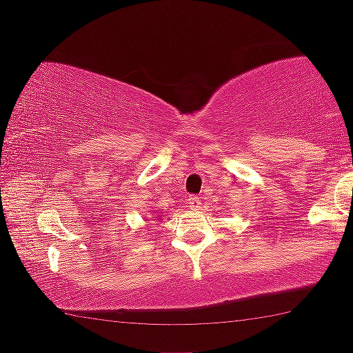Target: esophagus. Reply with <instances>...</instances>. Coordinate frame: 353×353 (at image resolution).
<instances>
[{
    "label": "esophagus",
    "instance_id": "esophagus-1",
    "mask_svg": "<svg viewBox=\"0 0 353 353\" xmlns=\"http://www.w3.org/2000/svg\"><path fill=\"white\" fill-rule=\"evenodd\" d=\"M201 205H202V201L197 196L188 197V207H190L191 210H199Z\"/></svg>",
    "mask_w": 353,
    "mask_h": 353
}]
</instances>
